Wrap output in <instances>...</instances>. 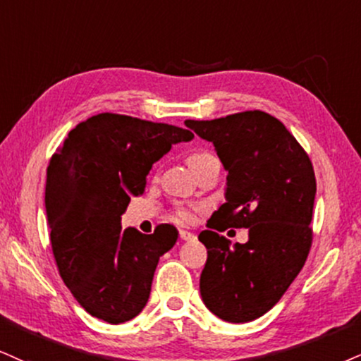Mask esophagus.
<instances>
[{"instance_id": "esophagus-1", "label": "esophagus", "mask_w": 361, "mask_h": 361, "mask_svg": "<svg viewBox=\"0 0 361 361\" xmlns=\"http://www.w3.org/2000/svg\"><path fill=\"white\" fill-rule=\"evenodd\" d=\"M179 235H180L182 241H192V239H195V234L194 233H190V231H184V229L180 231Z\"/></svg>"}]
</instances>
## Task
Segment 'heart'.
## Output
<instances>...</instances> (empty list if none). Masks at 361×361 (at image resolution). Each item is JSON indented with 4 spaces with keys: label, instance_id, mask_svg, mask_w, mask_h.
I'll use <instances>...</instances> for the list:
<instances>
[{
    "label": "heart",
    "instance_id": "1",
    "mask_svg": "<svg viewBox=\"0 0 361 361\" xmlns=\"http://www.w3.org/2000/svg\"><path fill=\"white\" fill-rule=\"evenodd\" d=\"M211 157H212V155L207 154V152H195V154H192V155H190V157H189V166H190V169H192V171H194L195 167L201 166L202 162H206V160H209ZM177 216H179L180 219H190V214H189L188 211H180Z\"/></svg>",
    "mask_w": 361,
    "mask_h": 361
}]
</instances>
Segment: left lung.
Masks as SVG:
<instances>
[{"label":"left lung","mask_w":361,"mask_h":361,"mask_svg":"<svg viewBox=\"0 0 361 361\" xmlns=\"http://www.w3.org/2000/svg\"><path fill=\"white\" fill-rule=\"evenodd\" d=\"M185 126L214 145L228 172L226 202L199 234L207 247L202 301L224 322H252L278 303L308 257L313 166L288 128L261 110ZM224 227H247L248 243L231 247L216 233Z\"/></svg>","instance_id":"obj_1"}]
</instances>
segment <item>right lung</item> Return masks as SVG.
<instances>
[{"mask_svg": "<svg viewBox=\"0 0 361 361\" xmlns=\"http://www.w3.org/2000/svg\"><path fill=\"white\" fill-rule=\"evenodd\" d=\"M194 133L167 123L99 114L68 132L47 171L50 239L66 288L92 317L118 324L135 318L150 296L159 257L173 247L177 229L154 234L122 229L132 197L173 144Z\"/></svg>", "mask_w": 361, "mask_h": 361, "instance_id": "add662e5", "label": "right lung"}]
</instances>
